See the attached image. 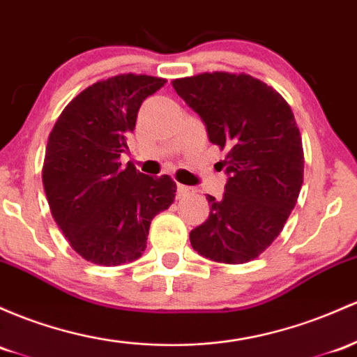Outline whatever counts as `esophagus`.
<instances>
[{"label":"esophagus","mask_w":357,"mask_h":357,"mask_svg":"<svg viewBox=\"0 0 357 357\" xmlns=\"http://www.w3.org/2000/svg\"><path fill=\"white\" fill-rule=\"evenodd\" d=\"M195 190L191 186H185V185H178V197L179 198H185V197H190V195H193Z\"/></svg>","instance_id":"1"}]
</instances>
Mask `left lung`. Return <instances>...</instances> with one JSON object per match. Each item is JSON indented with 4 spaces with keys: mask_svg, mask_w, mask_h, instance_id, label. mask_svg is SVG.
I'll list each match as a JSON object with an SVG mask.
<instances>
[{
    "mask_svg": "<svg viewBox=\"0 0 357 357\" xmlns=\"http://www.w3.org/2000/svg\"><path fill=\"white\" fill-rule=\"evenodd\" d=\"M211 144L227 149L222 199L190 232L193 249L227 264L256 259L280 236L303 185V147L283 96L249 74L205 73L172 81Z\"/></svg>",
    "mask_w": 357,
    "mask_h": 357,
    "instance_id": "1",
    "label": "left lung"
}]
</instances>
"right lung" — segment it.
<instances>
[{"mask_svg":"<svg viewBox=\"0 0 357 357\" xmlns=\"http://www.w3.org/2000/svg\"><path fill=\"white\" fill-rule=\"evenodd\" d=\"M164 83L144 74L98 81L70 101L50 132L42 169L47 202L86 261L119 266L139 259L152 218L174 202L169 176L152 178L120 162L140 105Z\"/></svg>","mask_w":357,"mask_h":357,"instance_id":"right-lung-1","label":"right lung"}]
</instances>
